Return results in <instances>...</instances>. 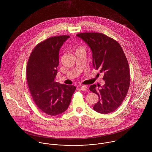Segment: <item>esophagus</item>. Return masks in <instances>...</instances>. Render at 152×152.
Masks as SVG:
<instances>
[{
    "instance_id": "esophagus-1",
    "label": "esophagus",
    "mask_w": 152,
    "mask_h": 152,
    "mask_svg": "<svg viewBox=\"0 0 152 152\" xmlns=\"http://www.w3.org/2000/svg\"><path fill=\"white\" fill-rule=\"evenodd\" d=\"M81 89L83 91H86L88 90V88H87L86 86H81Z\"/></svg>"
}]
</instances>
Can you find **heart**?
<instances>
[{
    "label": "heart",
    "mask_w": 152,
    "mask_h": 152,
    "mask_svg": "<svg viewBox=\"0 0 152 152\" xmlns=\"http://www.w3.org/2000/svg\"><path fill=\"white\" fill-rule=\"evenodd\" d=\"M83 49H84L83 47H79V48L77 50H77H83Z\"/></svg>",
    "instance_id": "obj_1"
}]
</instances>
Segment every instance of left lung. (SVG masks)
<instances>
[{
  "label": "left lung",
  "instance_id": "obj_1",
  "mask_svg": "<svg viewBox=\"0 0 152 152\" xmlns=\"http://www.w3.org/2000/svg\"><path fill=\"white\" fill-rule=\"evenodd\" d=\"M77 36L91 48L94 68L104 74L105 84L101 88L95 84L89 87L99 97L93 109L102 114L112 112L121 105L129 88L130 71L125 54L118 42L102 33H82Z\"/></svg>",
  "mask_w": 152,
  "mask_h": 152
}]
</instances>
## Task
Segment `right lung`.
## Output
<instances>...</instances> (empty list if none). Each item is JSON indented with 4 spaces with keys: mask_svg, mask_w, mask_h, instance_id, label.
Segmentation results:
<instances>
[{
    "mask_svg": "<svg viewBox=\"0 0 152 152\" xmlns=\"http://www.w3.org/2000/svg\"><path fill=\"white\" fill-rule=\"evenodd\" d=\"M69 36L50 37L38 44L27 63L26 77L28 89L37 107L43 112L56 116L68 108L74 86L60 84L54 81L59 64V51Z\"/></svg>",
    "mask_w": 152,
    "mask_h": 152,
    "instance_id": "obj_1",
    "label": "right lung"
}]
</instances>
